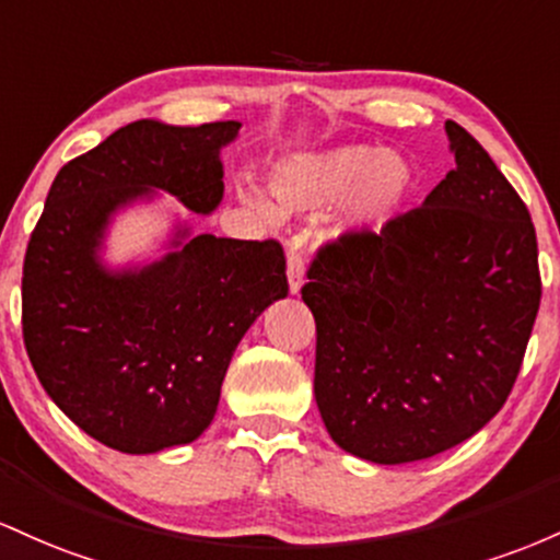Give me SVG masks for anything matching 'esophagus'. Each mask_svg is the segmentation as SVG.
I'll use <instances>...</instances> for the list:
<instances>
[{"instance_id": "34e87169", "label": "esophagus", "mask_w": 560, "mask_h": 560, "mask_svg": "<svg viewBox=\"0 0 560 560\" xmlns=\"http://www.w3.org/2000/svg\"><path fill=\"white\" fill-rule=\"evenodd\" d=\"M301 285H304V259L296 250H291L288 254V288H291V293H299Z\"/></svg>"}]
</instances>
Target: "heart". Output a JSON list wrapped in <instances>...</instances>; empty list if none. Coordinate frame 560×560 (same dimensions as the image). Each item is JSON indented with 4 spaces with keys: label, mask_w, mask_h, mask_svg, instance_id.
<instances>
[{
    "label": "heart",
    "mask_w": 560,
    "mask_h": 560,
    "mask_svg": "<svg viewBox=\"0 0 560 560\" xmlns=\"http://www.w3.org/2000/svg\"><path fill=\"white\" fill-rule=\"evenodd\" d=\"M412 190L416 168L405 155L349 142L275 161L269 166V192L275 201L248 182L237 185V198L264 219H278V208L285 213H317L338 203L328 235L341 241L392 224Z\"/></svg>",
    "instance_id": "b5f03b06"
}]
</instances>
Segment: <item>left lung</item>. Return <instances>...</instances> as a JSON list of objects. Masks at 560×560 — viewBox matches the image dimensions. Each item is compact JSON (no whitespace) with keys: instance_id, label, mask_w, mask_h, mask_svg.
<instances>
[{"instance_id":"8db88e82","label":"left lung","mask_w":560,"mask_h":560,"mask_svg":"<svg viewBox=\"0 0 560 560\" xmlns=\"http://www.w3.org/2000/svg\"><path fill=\"white\" fill-rule=\"evenodd\" d=\"M444 129L455 168L423 206L319 248L301 288L325 429L381 466L439 455L498 416L542 296L529 209L460 124Z\"/></svg>"}]
</instances>
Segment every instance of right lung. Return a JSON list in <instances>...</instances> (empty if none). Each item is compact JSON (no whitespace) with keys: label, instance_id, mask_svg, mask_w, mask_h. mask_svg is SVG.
I'll use <instances>...</instances> for the list:
<instances>
[{"label":"right lung","instance_id":"obj_1","mask_svg":"<svg viewBox=\"0 0 560 560\" xmlns=\"http://www.w3.org/2000/svg\"><path fill=\"white\" fill-rule=\"evenodd\" d=\"M241 121H142L68 161L23 261V341L49 399L105 447L150 455L211 425L237 343L288 296L278 241L190 235L144 267L100 259L110 219L168 192L196 213L222 203L219 150Z\"/></svg>","mask_w":560,"mask_h":560}]
</instances>
